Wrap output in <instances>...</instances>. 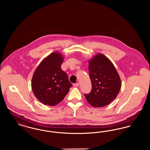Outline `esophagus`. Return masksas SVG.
Instances as JSON below:
<instances>
[{
    "label": "esophagus",
    "mask_w": 150,
    "mask_h": 150,
    "mask_svg": "<svg viewBox=\"0 0 150 150\" xmlns=\"http://www.w3.org/2000/svg\"><path fill=\"white\" fill-rule=\"evenodd\" d=\"M79 86V84L78 83H76L74 84V86H75V87H78Z\"/></svg>",
    "instance_id": "34e87169"
}]
</instances>
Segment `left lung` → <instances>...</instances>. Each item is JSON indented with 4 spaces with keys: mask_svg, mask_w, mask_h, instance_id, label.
<instances>
[{
    "mask_svg": "<svg viewBox=\"0 0 150 150\" xmlns=\"http://www.w3.org/2000/svg\"><path fill=\"white\" fill-rule=\"evenodd\" d=\"M91 92L84 94L93 107H104L114 100L121 87L120 76L112 62L101 53L88 61Z\"/></svg>",
    "mask_w": 150,
    "mask_h": 150,
    "instance_id": "8db88e82",
    "label": "left lung"
}]
</instances>
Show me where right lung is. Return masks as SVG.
I'll list each match as a JSON object with an SVG mask.
<instances>
[{
    "instance_id": "add662e5",
    "label": "right lung",
    "mask_w": 150,
    "mask_h": 150,
    "mask_svg": "<svg viewBox=\"0 0 150 150\" xmlns=\"http://www.w3.org/2000/svg\"><path fill=\"white\" fill-rule=\"evenodd\" d=\"M64 56L58 52L50 53L36 67L31 88L36 98L45 105L56 106L64 100L72 86L61 65Z\"/></svg>"
}]
</instances>
